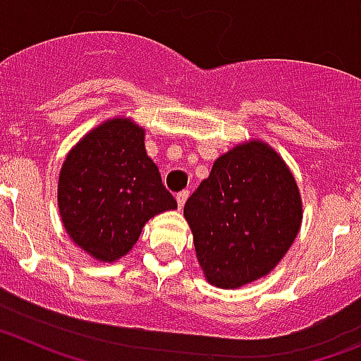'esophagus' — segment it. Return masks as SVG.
Listing matches in <instances>:
<instances>
[{
	"label": "esophagus",
	"mask_w": 361,
	"mask_h": 361,
	"mask_svg": "<svg viewBox=\"0 0 361 361\" xmlns=\"http://www.w3.org/2000/svg\"><path fill=\"white\" fill-rule=\"evenodd\" d=\"M188 195H190V191H188V190H183V191H178V193H177V204H178V208H180V209L184 208V204H186V200H188Z\"/></svg>",
	"instance_id": "esophagus-1"
}]
</instances>
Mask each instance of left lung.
Masks as SVG:
<instances>
[{
  "label": "left lung",
  "instance_id": "1",
  "mask_svg": "<svg viewBox=\"0 0 361 361\" xmlns=\"http://www.w3.org/2000/svg\"><path fill=\"white\" fill-rule=\"evenodd\" d=\"M184 216L206 279L235 289L267 275L291 247L302 200L279 153L253 141L216 159Z\"/></svg>",
  "mask_w": 361,
  "mask_h": 361
}]
</instances>
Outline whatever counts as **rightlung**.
<instances>
[{
	"label": "right lung",
	"mask_w": 361,
	"mask_h": 361,
	"mask_svg": "<svg viewBox=\"0 0 361 361\" xmlns=\"http://www.w3.org/2000/svg\"><path fill=\"white\" fill-rule=\"evenodd\" d=\"M57 202L72 240L104 262L128 253L153 215L177 208L146 155L145 130L128 119L106 121L68 153Z\"/></svg>",
	"instance_id": "obj_1"
}]
</instances>
